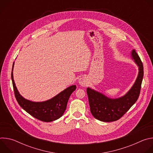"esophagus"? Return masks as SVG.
I'll use <instances>...</instances> for the list:
<instances>
[{
    "label": "esophagus",
    "instance_id": "obj_1",
    "mask_svg": "<svg viewBox=\"0 0 153 153\" xmlns=\"http://www.w3.org/2000/svg\"><path fill=\"white\" fill-rule=\"evenodd\" d=\"M79 83L82 86H86L87 84V79L85 77H82L79 79Z\"/></svg>",
    "mask_w": 153,
    "mask_h": 153
}]
</instances>
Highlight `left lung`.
<instances>
[{
    "mask_svg": "<svg viewBox=\"0 0 153 153\" xmlns=\"http://www.w3.org/2000/svg\"><path fill=\"white\" fill-rule=\"evenodd\" d=\"M131 55L139 67V74L131 88L125 95L117 99H110L90 88H87L90 111L96 119L106 122L117 120L137 100L143 77V67L135 50L132 51Z\"/></svg>",
    "mask_w": 153,
    "mask_h": 153,
    "instance_id": "8db88e82",
    "label": "left lung"
}]
</instances>
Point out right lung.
Segmentation results:
<instances>
[{"label":"right lung","instance_id":"right-lung-1","mask_svg":"<svg viewBox=\"0 0 153 153\" xmlns=\"http://www.w3.org/2000/svg\"><path fill=\"white\" fill-rule=\"evenodd\" d=\"M11 72V79L16 99L25 111L36 119L43 122H52L60 118L67 108L68 99L72 93L76 89V85H72L64 90L52 99L44 102H36L25 99L22 96L16 86L13 70Z\"/></svg>","mask_w":153,"mask_h":153}]
</instances>
